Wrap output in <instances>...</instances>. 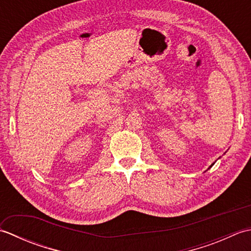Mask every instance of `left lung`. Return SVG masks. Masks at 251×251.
<instances>
[{
  "label": "left lung",
  "mask_w": 251,
  "mask_h": 251,
  "mask_svg": "<svg viewBox=\"0 0 251 251\" xmlns=\"http://www.w3.org/2000/svg\"><path fill=\"white\" fill-rule=\"evenodd\" d=\"M214 164H215V163H214ZM214 164H211V165H210V166H209V168H211V167H212V165H214ZM209 168H208V169H209Z\"/></svg>",
  "instance_id": "obj_1"
}]
</instances>
